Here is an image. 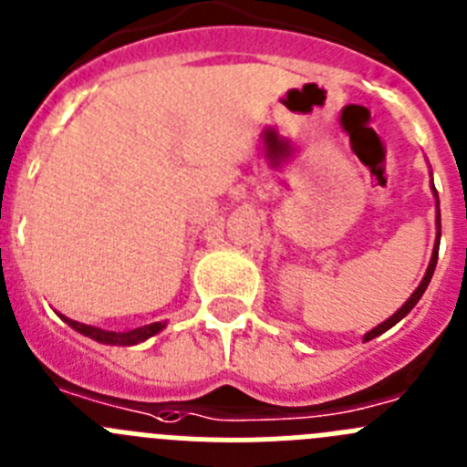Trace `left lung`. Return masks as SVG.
I'll use <instances>...</instances> for the list:
<instances>
[{"instance_id": "obj_1", "label": "left lung", "mask_w": 467, "mask_h": 467, "mask_svg": "<svg viewBox=\"0 0 467 467\" xmlns=\"http://www.w3.org/2000/svg\"><path fill=\"white\" fill-rule=\"evenodd\" d=\"M431 190H433V196H435V208H438V211H435V226H438V236H435V247H433V254H431V262H429V268H426V275L421 277V282H419V286L417 289H414L412 292V296L408 298V301L403 303V306L399 307V310L393 312L391 317L389 319H384L382 324H378V327L375 328H370V331L366 333V336H363V340H373V337H378V336H382L384 331H389V328L391 327H396V324L400 322V319L405 317V315H408L410 310H412L414 306H417L419 303V298L423 296V292H426V286H429V282H431V277H433V273H435V264H438V250H440V199H438V192H435V185H431Z\"/></svg>"}]
</instances>
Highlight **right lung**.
<instances>
[{
    "label": "right lung",
    "instance_id": "right-lung-1",
    "mask_svg": "<svg viewBox=\"0 0 467 467\" xmlns=\"http://www.w3.org/2000/svg\"><path fill=\"white\" fill-rule=\"evenodd\" d=\"M68 327L74 331L83 333V336L92 337V340L101 342V345H118V348H130V345H139V342L148 340V337L157 336L160 331H164L166 322H155V324H145V327L131 328V331H106V328L99 327H89V324H80L76 319H68L64 315H59Z\"/></svg>",
    "mask_w": 467,
    "mask_h": 467
}]
</instances>
